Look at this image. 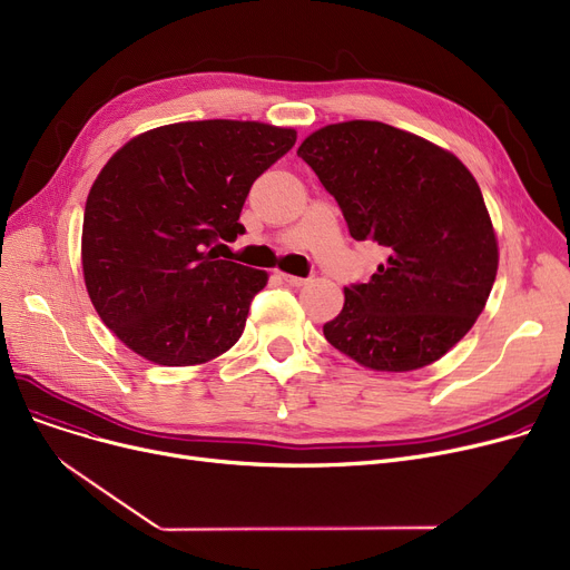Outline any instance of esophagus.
<instances>
[{
  "label": "esophagus",
  "instance_id": "1",
  "mask_svg": "<svg viewBox=\"0 0 570 570\" xmlns=\"http://www.w3.org/2000/svg\"><path fill=\"white\" fill-rule=\"evenodd\" d=\"M279 277L288 284V286H305L309 279L307 277H295V275H288V273H279Z\"/></svg>",
  "mask_w": 570,
  "mask_h": 570
}]
</instances>
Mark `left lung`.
<instances>
[{"instance_id": "8db88e82", "label": "left lung", "mask_w": 570, "mask_h": 570, "mask_svg": "<svg viewBox=\"0 0 570 570\" xmlns=\"http://www.w3.org/2000/svg\"><path fill=\"white\" fill-rule=\"evenodd\" d=\"M335 196L353 239L387 252L344 288L323 335L374 372H411L451 351L485 309L497 233L481 187L448 149L372 119L327 125L297 147Z\"/></svg>"}]
</instances>
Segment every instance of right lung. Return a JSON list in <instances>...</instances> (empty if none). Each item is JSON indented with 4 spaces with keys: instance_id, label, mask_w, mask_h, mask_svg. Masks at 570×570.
<instances>
[{
    "instance_id": "add662e5",
    "label": "right lung",
    "mask_w": 570,
    "mask_h": 570,
    "mask_svg": "<svg viewBox=\"0 0 570 570\" xmlns=\"http://www.w3.org/2000/svg\"><path fill=\"white\" fill-rule=\"evenodd\" d=\"M295 129L200 119L125 142L85 203L82 277L97 314L145 361H215L245 331L265 269L222 261L254 179L295 145Z\"/></svg>"
}]
</instances>
